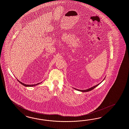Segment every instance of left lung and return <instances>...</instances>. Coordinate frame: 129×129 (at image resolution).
<instances>
[{"mask_svg": "<svg viewBox=\"0 0 129 129\" xmlns=\"http://www.w3.org/2000/svg\"><path fill=\"white\" fill-rule=\"evenodd\" d=\"M105 78H105H104V80H103V81H104V79ZM103 81H102V82H103ZM101 83H99V84H98L97 85H95V86H93V87H91V88H89L87 89H85V90H80V89H76V88H74L75 89H76V90H78V91H81L82 92H88V91H91V90H92V89H93L95 88V87H96L98 86V85H99V84H100Z\"/></svg>", "mask_w": 129, "mask_h": 129, "instance_id": "8db88e82", "label": "left lung"}]
</instances>
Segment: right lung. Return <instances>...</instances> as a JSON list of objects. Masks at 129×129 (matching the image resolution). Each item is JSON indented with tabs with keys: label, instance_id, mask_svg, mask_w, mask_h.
<instances>
[{
	"label": "right lung",
	"instance_id": "1",
	"mask_svg": "<svg viewBox=\"0 0 129 129\" xmlns=\"http://www.w3.org/2000/svg\"><path fill=\"white\" fill-rule=\"evenodd\" d=\"M17 80H18V81H19V83H21L22 85H23V86H25V87H33V86H36V85H38V84H40V83H42V82H40V83H38L37 84H32V85H28V84H24V83H22V82H20L19 80H18V79H17Z\"/></svg>",
	"mask_w": 129,
	"mask_h": 129
}]
</instances>
